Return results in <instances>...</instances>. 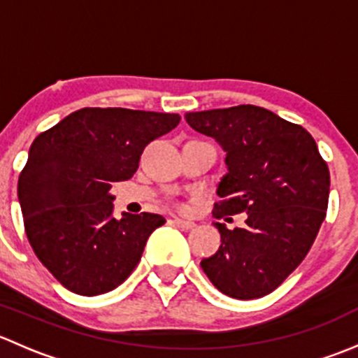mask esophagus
Segmentation results:
<instances>
[{"mask_svg": "<svg viewBox=\"0 0 358 358\" xmlns=\"http://www.w3.org/2000/svg\"><path fill=\"white\" fill-rule=\"evenodd\" d=\"M171 222H173V225L180 227V229H183V230H190V229H194V227H196V223H194V222H189V220L173 218Z\"/></svg>", "mask_w": 358, "mask_h": 358, "instance_id": "obj_1", "label": "esophagus"}]
</instances>
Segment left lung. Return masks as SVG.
Masks as SVG:
<instances>
[{
	"mask_svg": "<svg viewBox=\"0 0 358 358\" xmlns=\"http://www.w3.org/2000/svg\"><path fill=\"white\" fill-rule=\"evenodd\" d=\"M185 119L227 154L215 218L248 213L244 229L215 223L222 244L202 270L230 298H262L305 259L319 234L329 201L327 162L303 126L263 107L187 112Z\"/></svg>",
	"mask_w": 358,
	"mask_h": 358,
	"instance_id": "obj_1",
	"label": "left lung"
}]
</instances>
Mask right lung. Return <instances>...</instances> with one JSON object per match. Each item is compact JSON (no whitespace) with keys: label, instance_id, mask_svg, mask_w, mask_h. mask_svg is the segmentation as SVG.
Wrapping results in <instances>:
<instances>
[{"label":"right lung","instance_id":"1","mask_svg":"<svg viewBox=\"0 0 358 358\" xmlns=\"http://www.w3.org/2000/svg\"><path fill=\"white\" fill-rule=\"evenodd\" d=\"M180 122L178 114L85 107L36 136L19 176L27 239L39 262L69 291L109 292L142 258L161 215L112 216V182L129 180L147 143Z\"/></svg>","mask_w":358,"mask_h":358}]
</instances>
